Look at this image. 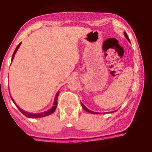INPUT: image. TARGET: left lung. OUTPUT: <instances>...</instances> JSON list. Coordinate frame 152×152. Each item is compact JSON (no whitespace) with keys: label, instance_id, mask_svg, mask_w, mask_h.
<instances>
[{"label":"left lung","instance_id":"1","mask_svg":"<svg viewBox=\"0 0 152 152\" xmlns=\"http://www.w3.org/2000/svg\"><path fill=\"white\" fill-rule=\"evenodd\" d=\"M124 35L125 36V37H126V39H127L129 42L130 43H131V42H130V40H129V37H128V36H127V33H126L125 32H124ZM81 105H82V108H83V109L84 110H86V111H87L88 113H91V114H99V113H96V112H94V111H92V110H89L88 109H87V108L84 106V105L81 102ZM115 111H116V110H115ZM113 112H114V111H113Z\"/></svg>","mask_w":152,"mask_h":152}]
</instances>
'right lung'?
<instances>
[{
	"label": "right lung",
	"instance_id": "obj_1",
	"mask_svg": "<svg viewBox=\"0 0 152 152\" xmlns=\"http://www.w3.org/2000/svg\"><path fill=\"white\" fill-rule=\"evenodd\" d=\"M20 44H21V42H20V43H19V44L17 46L16 49H15V51H14L13 54H12V57L11 61L13 60V58H14V57H15V53H16L17 51L18 50V49H19V48L20 47ZM58 94H59V91L57 92V94H56V95L55 99H54V102H53V103L52 107H51L50 110H47V111L42 112V113H28V112H27V111H25V110H23V109H20V108L19 106H18L17 104H16V103H15V101H14L13 99H12V98L11 97H11L12 101H13V102H14V104H15V105H16L17 107L18 108V109H19V110H20V112H21V113H23V115H25V116H26L27 117H29V118H38V117H43L48 116V115H51V113H53V112L55 111L56 107H57V104H58Z\"/></svg>",
	"mask_w": 152,
	"mask_h": 152
}]
</instances>
